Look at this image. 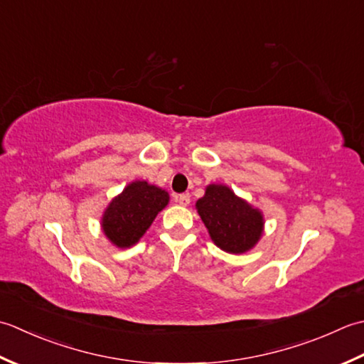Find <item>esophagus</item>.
<instances>
[{"label":"esophagus","instance_id":"esophagus-1","mask_svg":"<svg viewBox=\"0 0 364 364\" xmlns=\"http://www.w3.org/2000/svg\"><path fill=\"white\" fill-rule=\"evenodd\" d=\"M176 201L179 203L181 205H188L190 204V195H188V193H183V195H177Z\"/></svg>","mask_w":364,"mask_h":364}]
</instances>
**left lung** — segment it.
I'll return each mask as SVG.
<instances>
[{
  "instance_id": "1",
  "label": "left lung",
  "mask_w": 364,
  "mask_h": 364,
  "mask_svg": "<svg viewBox=\"0 0 364 364\" xmlns=\"http://www.w3.org/2000/svg\"><path fill=\"white\" fill-rule=\"evenodd\" d=\"M196 209L215 245L228 253H245L262 235L261 212L237 198L226 185H209Z\"/></svg>"
}]
</instances>
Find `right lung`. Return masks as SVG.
<instances>
[{"instance_id":"1","label":"right lung","mask_w":364,"mask_h":364,"mask_svg":"<svg viewBox=\"0 0 364 364\" xmlns=\"http://www.w3.org/2000/svg\"><path fill=\"white\" fill-rule=\"evenodd\" d=\"M168 201L165 190L144 181L132 182L103 213V232L116 247L129 248L143 237Z\"/></svg>"}]
</instances>
